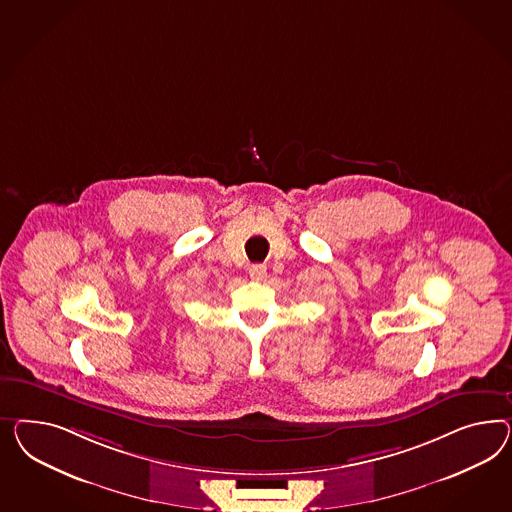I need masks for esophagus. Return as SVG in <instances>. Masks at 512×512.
<instances>
[{"label": "esophagus", "instance_id": "1", "mask_svg": "<svg viewBox=\"0 0 512 512\" xmlns=\"http://www.w3.org/2000/svg\"><path fill=\"white\" fill-rule=\"evenodd\" d=\"M249 277L255 281H263L266 277V266L264 264H251L249 266Z\"/></svg>", "mask_w": 512, "mask_h": 512}]
</instances>
